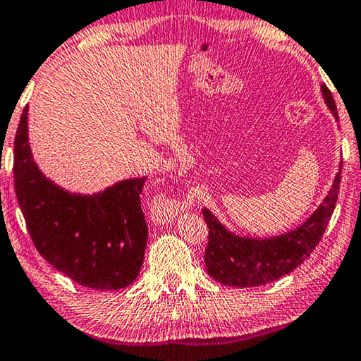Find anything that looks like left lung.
Wrapping results in <instances>:
<instances>
[{
    "label": "left lung",
    "mask_w": 361,
    "mask_h": 361,
    "mask_svg": "<svg viewBox=\"0 0 361 361\" xmlns=\"http://www.w3.org/2000/svg\"><path fill=\"white\" fill-rule=\"evenodd\" d=\"M322 94L329 112L334 116L336 122H339L336 102L324 83H322ZM341 171L342 162L334 176L333 186L318 209L302 225L279 236H241L228 230L209 209H204V220L209 226V244L204 257L207 273L221 284L255 288L276 281L293 271L307 257H310L328 226L339 194Z\"/></svg>",
    "instance_id": "8db88e82"
}]
</instances>
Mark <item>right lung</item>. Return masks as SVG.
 <instances>
[{
    "instance_id": "1",
    "label": "right lung",
    "mask_w": 361,
    "mask_h": 361,
    "mask_svg": "<svg viewBox=\"0 0 361 361\" xmlns=\"http://www.w3.org/2000/svg\"><path fill=\"white\" fill-rule=\"evenodd\" d=\"M27 118L28 106L14 140V188L39 255L85 288H127L145 259L147 225L140 194L146 176L93 194L64 190L33 159Z\"/></svg>"
}]
</instances>
